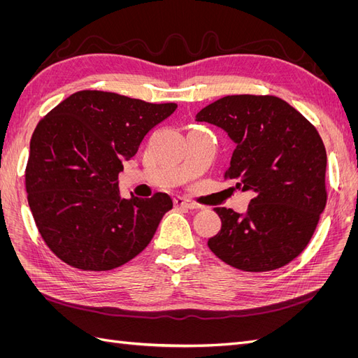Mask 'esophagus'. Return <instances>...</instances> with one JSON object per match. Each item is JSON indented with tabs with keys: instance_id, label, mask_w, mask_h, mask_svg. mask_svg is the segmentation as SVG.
Wrapping results in <instances>:
<instances>
[{
	"instance_id": "obj_1",
	"label": "esophagus",
	"mask_w": 358,
	"mask_h": 358,
	"mask_svg": "<svg viewBox=\"0 0 358 358\" xmlns=\"http://www.w3.org/2000/svg\"><path fill=\"white\" fill-rule=\"evenodd\" d=\"M175 206L176 208H185V209H199V206L196 203H192L191 200L183 199V197H176Z\"/></svg>"
}]
</instances>
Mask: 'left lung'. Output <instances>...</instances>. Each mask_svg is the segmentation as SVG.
Listing matches in <instances>:
<instances>
[{
    "mask_svg": "<svg viewBox=\"0 0 358 358\" xmlns=\"http://www.w3.org/2000/svg\"><path fill=\"white\" fill-rule=\"evenodd\" d=\"M197 121L221 127L236 143L225 179L255 196L245 215L215 208L222 227L210 251L245 272H270L301 254L327 203V154L308 119L275 95H227Z\"/></svg>",
    "mask_w": 358,
    "mask_h": 358,
    "instance_id": "1",
    "label": "left lung"
}]
</instances>
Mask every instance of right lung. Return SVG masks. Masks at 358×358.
Returning <instances> with one entry per match:
<instances>
[{
    "label": "right lung",
    "instance_id": "right-lung-1",
    "mask_svg": "<svg viewBox=\"0 0 358 358\" xmlns=\"http://www.w3.org/2000/svg\"><path fill=\"white\" fill-rule=\"evenodd\" d=\"M176 107L85 90L38 122L25 170L28 204L43 241L64 263L106 272L128 263L152 241L173 208L170 196L127 200L117 175L143 137Z\"/></svg>",
    "mask_w": 358,
    "mask_h": 358
}]
</instances>
